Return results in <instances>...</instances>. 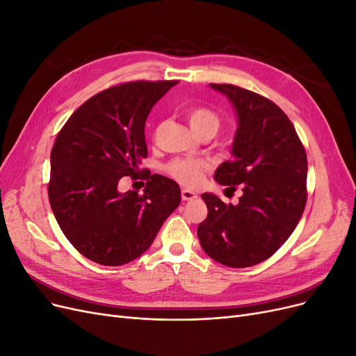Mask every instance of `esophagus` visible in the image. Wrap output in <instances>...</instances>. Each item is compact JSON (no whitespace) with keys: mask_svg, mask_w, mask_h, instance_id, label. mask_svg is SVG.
I'll return each instance as SVG.
<instances>
[{"mask_svg":"<svg viewBox=\"0 0 356 356\" xmlns=\"http://www.w3.org/2000/svg\"><path fill=\"white\" fill-rule=\"evenodd\" d=\"M181 197H182V200H193V199H196V197H197V195H196L195 191L187 190V188H182V191H181Z\"/></svg>","mask_w":356,"mask_h":356,"instance_id":"esophagus-1","label":"esophagus"}]
</instances>
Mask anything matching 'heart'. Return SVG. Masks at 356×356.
<instances>
[{
	"label": "heart",
	"instance_id": "b5f03b06",
	"mask_svg": "<svg viewBox=\"0 0 356 356\" xmlns=\"http://www.w3.org/2000/svg\"><path fill=\"white\" fill-rule=\"evenodd\" d=\"M187 118L191 129L197 135L204 132L215 135L221 126V117L208 106H193L187 111ZM207 170L208 163L200 159H175L166 166V172L172 178L190 188L199 187L202 184Z\"/></svg>",
	"mask_w": 356,
	"mask_h": 356
}]
</instances>
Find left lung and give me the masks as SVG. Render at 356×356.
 Instances as JSON below:
<instances>
[{"label":"left lung","instance_id":"1","mask_svg":"<svg viewBox=\"0 0 356 356\" xmlns=\"http://www.w3.org/2000/svg\"><path fill=\"white\" fill-rule=\"evenodd\" d=\"M211 88L233 102L239 127L233 160L215 170L220 184L236 190L238 204L204 193L208 217L197 227L203 251L229 267H251L272 257L297 227L307 200V156L294 124L264 96L234 84Z\"/></svg>","mask_w":356,"mask_h":356}]
</instances>
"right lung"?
Wrapping results in <instances>:
<instances>
[{"instance_id":"add662e5","label":"right lung","mask_w":356,"mask_h":356,"mask_svg":"<svg viewBox=\"0 0 356 356\" xmlns=\"http://www.w3.org/2000/svg\"><path fill=\"white\" fill-rule=\"evenodd\" d=\"M178 80L129 81L92 96L59 131L50 154L49 200L65 238L102 266L143 255L181 202L174 179L139 169L145 120ZM147 179L145 193H120L122 177Z\"/></svg>"}]
</instances>
